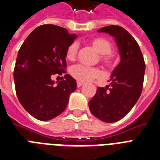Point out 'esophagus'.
<instances>
[{
	"label": "esophagus",
	"instance_id": "1",
	"mask_svg": "<svg viewBox=\"0 0 160 160\" xmlns=\"http://www.w3.org/2000/svg\"><path fill=\"white\" fill-rule=\"evenodd\" d=\"M83 85V82H80V81H78L77 82V86H78V87H82V86Z\"/></svg>",
	"mask_w": 160,
	"mask_h": 160
}]
</instances>
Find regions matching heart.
Instances as JSON below:
<instances>
[{
	"mask_svg": "<svg viewBox=\"0 0 160 160\" xmlns=\"http://www.w3.org/2000/svg\"><path fill=\"white\" fill-rule=\"evenodd\" d=\"M91 45L100 54L99 59L106 66L113 67L115 65V57L112 53V45L108 39L103 38H96L91 40ZM78 50V43L73 42L66 50V58L73 61L76 58ZM71 75L80 82H88L94 78H100L103 73L100 69L95 67L86 66L83 65H75L71 67Z\"/></svg>",
	"mask_w": 160,
	"mask_h": 160,
	"instance_id": "obj_1",
	"label": "heart"
}]
</instances>
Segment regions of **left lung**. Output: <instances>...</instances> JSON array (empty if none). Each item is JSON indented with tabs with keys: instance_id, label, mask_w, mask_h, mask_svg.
<instances>
[{
	"instance_id": "8db88e82",
	"label": "left lung",
	"mask_w": 160,
	"mask_h": 160,
	"mask_svg": "<svg viewBox=\"0 0 160 160\" xmlns=\"http://www.w3.org/2000/svg\"><path fill=\"white\" fill-rule=\"evenodd\" d=\"M98 32L115 37L121 62L112 71L110 84L97 88L89 108L98 119L112 123L125 117L138 100L142 91L145 61L137 41L123 27L108 26Z\"/></svg>"
}]
</instances>
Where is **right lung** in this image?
Instances as JSON below:
<instances>
[{"label": "right lung", "mask_w": 160, "mask_h": 160, "mask_svg": "<svg viewBox=\"0 0 160 160\" xmlns=\"http://www.w3.org/2000/svg\"><path fill=\"white\" fill-rule=\"evenodd\" d=\"M76 37L63 27L42 25L19 49L13 71L16 94L26 111L39 121L63 112L69 95L77 88L75 79L69 74L57 85L51 79L52 75L66 73V50Z\"/></svg>", "instance_id": "add662e5"}]
</instances>
